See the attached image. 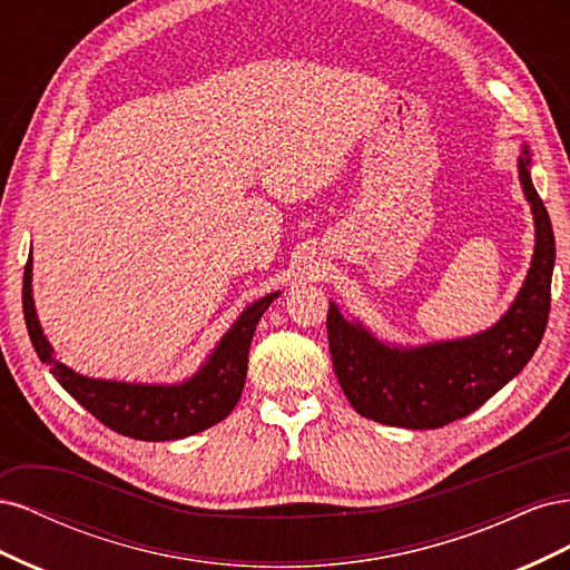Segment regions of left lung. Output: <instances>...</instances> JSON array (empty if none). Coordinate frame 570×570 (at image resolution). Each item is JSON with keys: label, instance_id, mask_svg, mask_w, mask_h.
<instances>
[{"label": "left lung", "instance_id": "8db88e82", "mask_svg": "<svg viewBox=\"0 0 570 570\" xmlns=\"http://www.w3.org/2000/svg\"><path fill=\"white\" fill-rule=\"evenodd\" d=\"M519 176L534 214V256L528 278L504 318L488 333L440 342L421 350H394L327 308L337 383L350 404L371 421L411 430H433L469 416L519 375L540 347L551 306L554 230L530 180L528 149Z\"/></svg>", "mask_w": 570, "mask_h": 570}]
</instances>
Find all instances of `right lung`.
Instances as JSON below:
<instances>
[{"label": "right lung", "instance_id": "1", "mask_svg": "<svg viewBox=\"0 0 570 570\" xmlns=\"http://www.w3.org/2000/svg\"><path fill=\"white\" fill-rule=\"evenodd\" d=\"M30 273L32 258L28 256L23 271V316L30 342L42 364L49 366L59 385L80 406L88 409L99 423H105L120 435L145 442L180 440L202 433V430L228 416L245 387L249 344L258 318L264 316L268 304L278 297V292H275V295L254 302L226 333V337L220 340L214 356L206 361V366L193 381L170 387L126 385L78 375L51 356V347L40 331L36 306H32Z\"/></svg>", "mask_w": 570, "mask_h": 570}]
</instances>
